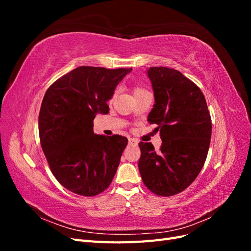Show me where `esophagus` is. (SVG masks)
<instances>
[{"label": "esophagus", "instance_id": "34e87169", "mask_svg": "<svg viewBox=\"0 0 251 251\" xmlns=\"http://www.w3.org/2000/svg\"><path fill=\"white\" fill-rule=\"evenodd\" d=\"M128 143H130V144H133V146H137V143H138V141H137V140H136V139L130 138V139H128Z\"/></svg>", "mask_w": 251, "mask_h": 251}]
</instances>
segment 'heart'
Instances as JSON below:
<instances>
[{
    "label": "heart",
    "mask_w": 251,
    "mask_h": 251,
    "mask_svg": "<svg viewBox=\"0 0 251 251\" xmlns=\"http://www.w3.org/2000/svg\"><path fill=\"white\" fill-rule=\"evenodd\" d=\"M142 92H146V90L140 88V87H136V88L133 89V94H134V96H135V95H138V94H140V93H142Z\"/></svg>",
    "instance_id": "b5f03b06"
}]
</instances>
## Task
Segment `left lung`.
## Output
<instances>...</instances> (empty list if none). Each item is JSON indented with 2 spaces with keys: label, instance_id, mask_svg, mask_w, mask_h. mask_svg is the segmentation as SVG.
Returning a JSON list of instances; mask_svg holds the SVG:
<instances>
[{
  "label": "left lung",
  "instance_id": "obj_1",
  "mask_svg": "<svg viewBox=\"0 0 251 251\" xmlns=\"http://www.w3.org/2000/svg\"><path fill=\"white\" fill-rule=\"evenodd\" d=\"M155 104L148 116L158 126L161 148L139 142L138 168L144 185L158 196L181 193L198 176L206 160L211 118L198 86L178 70L151 67L147 71Z\"/></svg>",
  "mask_w": 251,
  "mask_h": 251
}]
</instances>
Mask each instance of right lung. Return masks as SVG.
<instances>
[{
	"mask_svg": "<svg viewBox=\"0 0 251 251\" xmlns=\"http://www.w3.org/2000/svg\"><path fill=\"white\" fill-rule=\"evenodd\" d=\"M132 68L82 66L54 81L39 115L42 149L56 180L70 192L92 197L107 189L127 144L124 136L96 135L93 120Z\"/></svg>",
	"mask_w": 251,
	"mask_h": 251,
	"instance_id": "right-lung-1",
	"label": "right lung"
}]
</instances>
